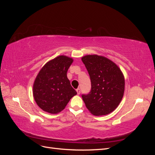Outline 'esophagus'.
<instances>
[{
    "mask_svg": "<svg viewBox=\"0 0 155 155\" xmlns=\"http://www.w3.org/2000/svg\"><path fill=\"white\" fill-rule=\"evenodd\" d=\"M76 91H77L78 94H80V92H81L80 89H79V88H77V89H76Z\"/></svg>",
    "mask_w": 155,
    "mask_h": 155,
    "instance_id": "obj_1",
    "label": "esophagus"
}]
</instances>
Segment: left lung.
Masks as SVG:
<instances>
[{
  "instance_id": "obj_1",
  "label": "left lung",
  "mask_w": 155,
  "mask_h": 155,
  "mask_svg": "<svg viewBox=\"0 0 155 155\" xmlns=\"http://www.w3.org/2000/svg\"><path fill=\"white\" fill-rule=\"evenodd\" d=\"M81 60L91 81V91L82 97L86 107L95 116L114 111L121 102L125 91L124 76L118 65L104 56L87 55Z\"/></svg>"
}]
</instances>
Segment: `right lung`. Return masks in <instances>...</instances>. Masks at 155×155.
I'll list each match as a JSON object with an SVG mask.
<instances>
[{"label": "right lung", "mask_w": 155, "mask_h": 155, "mask_svg": "<svg viewBox=\"0 0 155 155\" xmlns=\"http://www.w3.org/2000/svg\"><path fill=\"white\" fill-rule=\"evenodd\" d=\"M73 61L68 56L59 55L49 61L40 70L33 85V96L42 110L58 114L77 94L67 76Z\"/></svg>", "instance_id": "1"}]
</instances>
